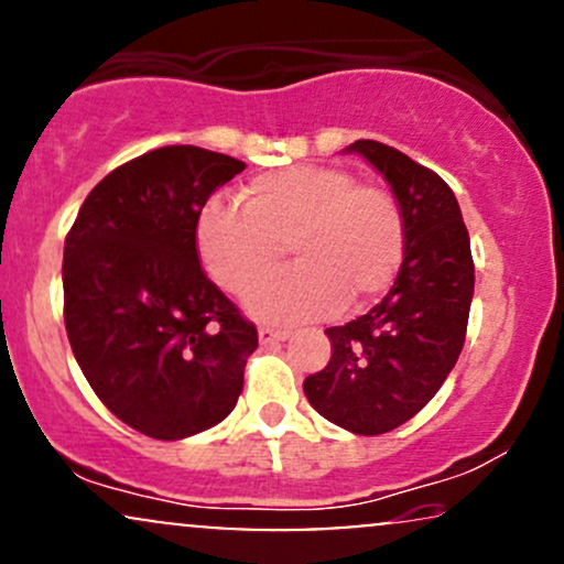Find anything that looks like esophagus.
<instances>
[{"label":"esophagus","mask_w":564,"mask_h":564,"mask_svg":"<svg viewBox=\"0 0 564 564\" xmlns=\"http://www.w3.org/2000/svg\"><path fill=\"white\" fill-rule=\"evenodd\" d=\"M260 345H275V341H286L289 339V332L286 328H270V326H262L260 328Z\"/></svg>","instance_id":"esophagus-1"}]
</instances>
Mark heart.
Listing matches in <instances>:
<instances>
[{"instance_id":"1","label":"heart","mask_w":564,"mask_h":564,"mask_svg":"<svg viewBox=\"0 0 564 564\" xmlns=\"http://www.w3.org/2000/svg\"><path fill=\"white\" fill-rule=\"evenodd\" d=\"M243 206L212 198L196 246L217 286L243 296L274 268L285 243L300 265L249 296L264 321H304L384 294L405 251L400 206L384 187L355 183L341 166L302 164L243 185Z\"/></svg>"}]
</instances>
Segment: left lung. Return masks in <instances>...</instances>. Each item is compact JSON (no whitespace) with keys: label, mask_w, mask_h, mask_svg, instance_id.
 <instances>
[{"label":"left lung","mask_w":564,"mask_h":564,"mask_svg":"<svg viewBox=\"0 0 564 564\" xmlns=\"http://www.w3.org/2000/svg\"><path fill=\"white\" fill-rule=\"evenodd\" d=\"M345 151L360 153L392 187L405 225V257L377 307L326 328L332 360L304 379V394L341 430L384 435L416 416L456 366L475 264L462 209L443 177L377 140H358Z\"/></svg>","instance_id":"1"}]
</instances>
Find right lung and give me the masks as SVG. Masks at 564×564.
<instances>
[{
  "mask_svg": "<svg viewBox=\"0 0 564 564\" xmlns=\"http://www.w3.org/2000/svg\"><path fill=\"white\" fill-rule=\"evenodd\" d=\"M246 164L196 145L138 156L93 187L63 249L74 358L113 416L156 440L223 422L257 349L254 323L206 278L196 223Z\"/></svg>",
  "mask_w": 564,
  "mask_h": 564,
  "instance_id": "right-lung-1",
  "label": "right lung"
}]
</instances>
